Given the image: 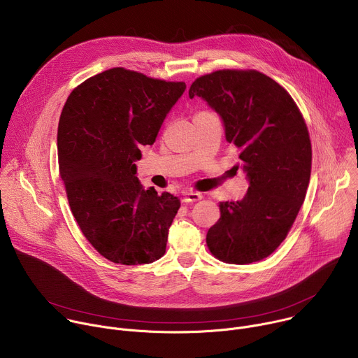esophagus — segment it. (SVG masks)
<instances>
[{"mask_svg": "<svg viewBox=\"0 0 358 358\" xmlns=\"http://www.w3.org/2000/svg\"><path fill=\"white\" fill-rule=\"evenodd\" d=\"M182 195H184V198H182L184 202H195V201H199L202 198V195L199 192H195V191H185Z\"/></svg>", "mask_w": 358, "mask_h": 358, "instance_id": "1", "label": "esophagus"}]
</instances>
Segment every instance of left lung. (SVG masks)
<instances>
[{"mask_svg":"<svg viewBox=\"0 0 358 358\" xmlns=\"http://www.w3.org/2000/svg\"><path fill=\"white\" fill-rule=\"evenodd\" d=\"M221 116L249 188L241 201L220 202L207 245L222 262L268 258L285 241L308 191L312 144L292 96L258 71L224 69L195 79L188 90Z\"/></svg>","mask_w":358,"mask_h":358,"instance_id":"left-lung-1","label":"left lung"}]
</instances>
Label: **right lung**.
Listing matches in <instances>:
<instances>
[{
    "instance_id": "add662e5",
    "label": "right lung",
    "mask_w": 358,
    "mask_h": 358,
    "mask_svg": "<svg viewBox=\"0 0 358 358\" xmlns=\"http://www.w3.org/2000/svg\"><path fill=\"white\" fill-rule=\"evenodd\" d=\"M184 90V82L113 68L75 87L64 106L58 162L69 207L92 246L115 264H151L166 253L180 199L144 189L134 162Z\"/></svg>"
}]
</instances>
